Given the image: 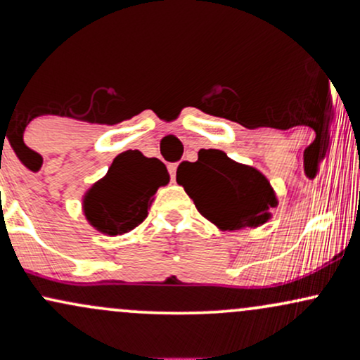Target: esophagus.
<instances>
[{
  "mask_svg": "<svg viewBox=\"0 0 360 360\" xmlns=\"http://www.w3.org/2000/svg\"><path fill=\"white\" fill-rule=\"evenodd\" d=\"M176 171H177V164H171V166H169V174H171L172 181H176Z\"/></svg>",
  "mask_w": 360,
  "mask_h": 360,
  "instance_id": "esophagus-1",
  "label": "esophagus"
}]
</instances>
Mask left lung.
Returning <instances> with one entry per match:
<instances>
[{
  "mask_svg": "<svg viewBox=\"0 0 360 360\" xmlns=\"http://www.w3.org/2000/svg\"><path fill=\"white\" fill-rule=\"evenodd\" d=\"M189 167H177L176 179L206 220L220 230L257 229L278 206L274 189L255 167L238 164L221 150L198 154Z\"/></svg>",
  "mask_w": 360,
  "mask_h": 360,
  "instance_id": "1",
  "label": "left lung"
}]
</instances>
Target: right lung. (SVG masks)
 Instances as JSON below:
<instances>
[{"mask_svg": "<svg viewBox=\"0 0 360 360\" xmlns=\"http://www.w3.org/2000/svg\"><path fill=\"white\" fill-rule=\"evenodd\" d=\"M169 183V172L159 159H148L139 150L115 157L108 172L82 198L86 220L98 232L117 237L147 218L152 196Z\"/></svg>", "mask_w": 360, "mask_h": 360, "instance_id": "obj_1", "label": "right lung"}]
</instances>
